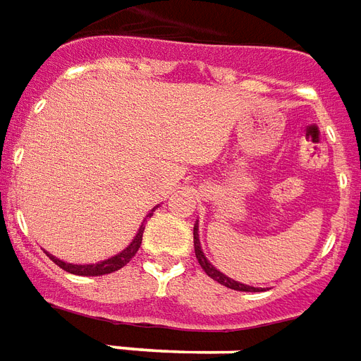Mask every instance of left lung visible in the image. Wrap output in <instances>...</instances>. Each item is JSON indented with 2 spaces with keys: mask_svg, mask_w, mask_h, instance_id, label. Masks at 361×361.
<instances>
[{
  "mask_svg": "<svg viewBox=\"0 0 361 361\" xmlns=\"http://www.w3.org/2000/svg\"><path fill=\"white\" fill-rule=\"evenodd\" d=\"M194 252H196V258H198V262H200L202 270H204L212 280H216V282H219L221 286H226V288H231V290L237 291H258V288H252V286H247V283L241 282H235L229 276L221 274V272L209 262L208 258L204 257V252H202L200 247V239H198V226H194Z\"/></svg>",
  "mask_w": 361,
  "mask_h": 361,
  "instance_id": "obj_1",
  "label": "left lung"
}]
</instances>
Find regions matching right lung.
I'll use <instances>...</instances> for the list:
<instances>
[{
	"mask_svg": "<svg viewBox=\"0 0 361 361\" xmlns=\"http://www.w3.org/2000/svg\"><path fill=\"white\" fill-rule=\"evenodd\" d=\"M153 209L149 212V214H147V217H152ZM147 217H145V219H147ZM144 229L145 227H144V224H142V227L137 229V233H135V237L132 239V243L128 245L126 249L122 250V252H118V255H114V257L106 258V260H103V262H97V264H70V262H63V260L52 257V255H48V252H46V255L52 258V262H56L58 267L62 268V270H66V272H70V274H78V276L111 274V272H116V270H120L122 267H126L128 262L134 258V255L137 252V249H140V245H142Z\"/></svg>",
	"mask_w": 361,
	"mask_h": 361,
	"instance_id": "add662e5",
	"label": "right lung"
}]
</instances>
